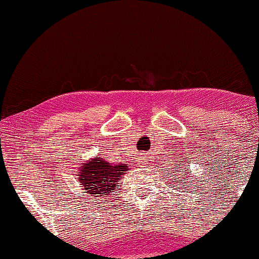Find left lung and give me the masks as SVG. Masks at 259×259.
<instances>
[{
	"label": "left lung",
	"instance_id": "1",
	"mask_svg": "<svg viewBox=\"0 0 259 259\" xmlns=\"http://www.w3.org/2000/svg\"><path fill=\"white\" fill-rule=\"evenodd\" d=\"M181 166H182V164H181ZM176 168H177V167H176ZM181 168H183V167H181ZM177 171H180V172H181V169H177ZM188 171H189V169H186V171H183V173H187V175H189ZM172 180H173V183L177 184V186H181V184H182V182H180V180L176 181V176H175V177L172 178ZM183 181H184V184L188 183V180H187V177H184V178H183ZM189 183H190V181H189Z\"/></svg>",
	"mask_w": 259,
	"mask_h": 259
}]
</instances>
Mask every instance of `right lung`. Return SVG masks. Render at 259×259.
<instances>
[{
	"label": "right lung",
	"instance_id": "1",
	"mask_svg": "<svg viewBox=\"0 0 259 259\" xmlns=\"http://www.w3.org/2000/svg\"><path fill=\"white\" fill-rule=\"evenodd\" d=\"M78 182L83 193L91 197L107 198L113 194L120 178L129 171L125 163L113 164L103 157L95 156L78 168Z\"/></svg>",
	"mask_w": 259,
	"mask_h": 259
}]
</instances>
